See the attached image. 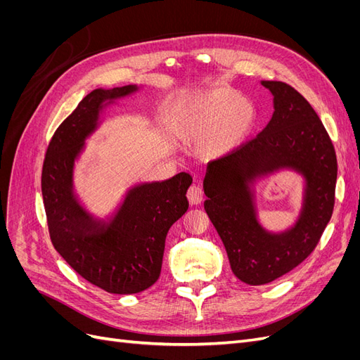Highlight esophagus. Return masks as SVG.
<instances>
[{"label": "esophagus", "mask_w": 360, "mask_h": 360, "mask_svg": "<svg viewBox=\"0 0 360 360\" xmlns=\"http://www.w3.org/2000/svg\"><path fill=\"white\" fill-rule=\"evenodd\" d=\"M188 200H189L191 205H198V204L202 202L204 192L198 186V184H193V186L189 188V191H188Z\"/></svg>", "instance_id": "1"}]
</instances>
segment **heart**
<instances>
[{"instance_id":"heart-1","label":"heart","mask_w":360,"mask_h":360,"mask_svg":"<svg viewBox=\"0 0 360 360\" xmlns=\"http://www.w3.org/2000/svg\"><path fill=\"white\" fill-rule=\"evenodd\" d=\"M257 122L252 101L228 86H212L183 97L174 106L168 132L174 143L200 144L207 160H221L248 143Z\"/></svg>"}]
</instances>
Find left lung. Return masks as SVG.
I'll use <instances>...</instances> for the list:
<instances>
[{"label": "left lung", "mask_w": 360, "mask_h": 360, "mask_svg": "<svg viewBox=\"0 0 360 360\" xmlns=\"http://www.w3.org/2000/svg\"><path fill=\"white\" fill-rule=\"evenodd\" d=\"M274 96L263 132L236 153L209 163L204 210L225 246L233 274L263 285L288 274L317 246L335 202L336 156L332 141L304 97L279 81H259ZM292 170L302 181L295 221L271 232L257 212L260 181Z\"/></svg>", "instance_id": "left-lung-1"}]
</instances>
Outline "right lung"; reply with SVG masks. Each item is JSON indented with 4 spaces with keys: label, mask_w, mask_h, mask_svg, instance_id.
<instances>
[{
    "label": "right lung",
    "mask_w": 360,
    "mask_h": 360,
    "mask_svg": "<svg viewBox=\"0 0 360 360\" xmlns=\"http://www.w3.org/2000/svg\"><path fill=\"white\" fill-rule=\"evenodd\" d=\"M139 91V85L130 84L86 94L53 134L41 171L53 248L84 279L112 294H134L155 284L167 233L189 207V172L130 184L108 214L91 212L75 189L76 163L103 114Z\"/></svg>",
    "instance_id": "add662e5"
}]
</instances>
